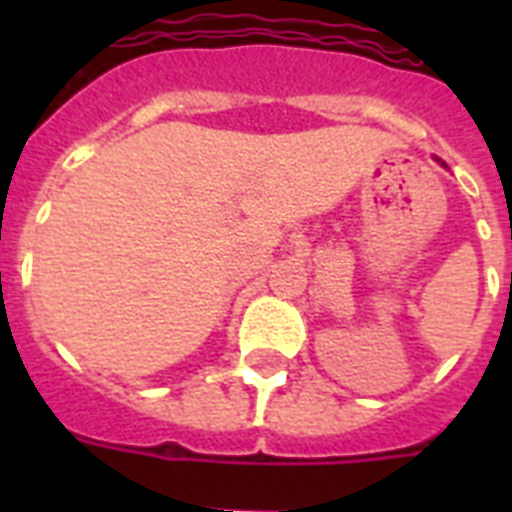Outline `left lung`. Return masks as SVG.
<instances>
[{
    "instance_id": "obj_1",
    "label": "left lung",
    "mask_w": 512,
    "mask_h": 512,
    "mask_svg": "<svg viewBox=\"0 0 512 512\" xmlns=\"http://www.w3.org/2000/svg\"><path fill=\"white\" fill-rule=\"evenodd\" d=\"M510 279H512V273H510Z\"/></svg>"
}]
</instances>
